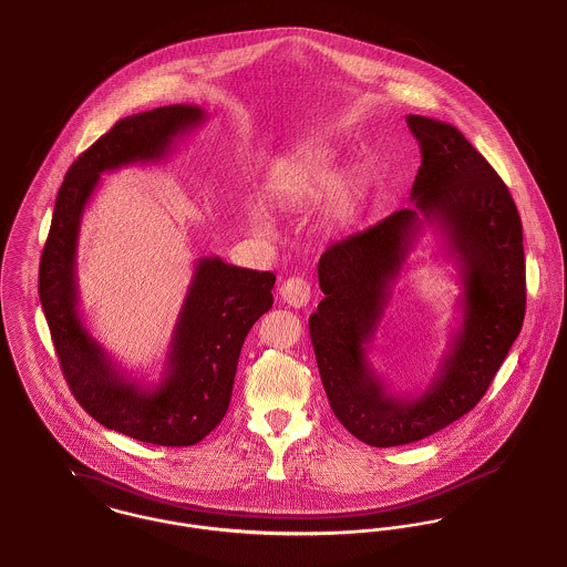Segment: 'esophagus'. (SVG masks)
I'll use <instances>...</instances> for the list:
<instances>
[{
    "mask_svg": "<svg viewBox=\"0 0 567 567\" xmlns=\"http://www.w3.org/2000/svg\"><path fill=\"white\" fill-rule=\"evenodd\" d=\"M279 295L290 307L301 309L311 299V286L302 277H290L281 284Z\"/></svg>",
    "mask_w": 567,
    "mask_h": 567,
    "instance_id": "34e87169",
    "label": "esophagus"
}]
</instances>
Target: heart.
<instances>
[{
	"instance_id": "heart-1",
	"label": "heart",
	"mask_w": 567,
	"mask_h": 567,
	"mask_svg": "<svg viewBox=\"0 0 567 567\" xmlns=\"http://www.w3.org/2000/svg\"><path fill=\"white\" fill-rule=\"evenodd\" d=\"M333 181V156L322 148H307L292 158L279 163L268 181L265 193L268 202L277 206H299L320 197ZM365 185L357 174L338 178L324 206V219L329 226L343 227L361 210ZM258 221V217H256Z\"/></svg>"
}]
</instances>
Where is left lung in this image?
<instances>
[{
	"label": "left lung",
	"instance_id": "1",
	"mask_svg": "<svg viewBox=\"0 0 567 567\" xmlns=\"http://www.w3.org/2000/svg\"><path fill=\"white\" fill-rule=\"evenodd\" d=\"M421 148L411 206L331 245L318 262L324 299L309 316L320 378L341 425L372 447L421 441L484 398L525 320L518 208L491 163L447 122L406 115ZM423 225L458 268L461 327L419 396H393L367 359L390 288Z\"/></svg>",
	"mask_w": 567,
	"mask_h": 567
}]
</instances>
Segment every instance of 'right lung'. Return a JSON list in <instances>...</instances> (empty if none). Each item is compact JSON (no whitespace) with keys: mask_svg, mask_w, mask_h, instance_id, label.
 I'll return each instance as SVG.
<instances>
[{"mask_svg":"<svg viewBox=\"0 0 567 567\" xmlns=\"http://www.w3.org/2000/svg\"><path fill=\"white\" fill-rule=\"evenodd\" d=\"M204 117L195 105H169L117 120L71 165L40 258V302L76 402L105 427L163 447L195 445L226 416L240 348L256 320L272 307L275 275L227 265L217 256L199 258L163 378L158 384H142L120 372L81 320L76 240L101 174L163 161L176 137Z\"/></svg>","mask_w":567,"mask_h":567,"instance_id":"1","label":"right lung"}]
</instances>
